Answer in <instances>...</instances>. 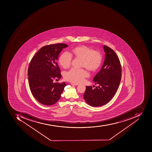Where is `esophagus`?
Wrapping results in <instances>:
<instances>
[{
	"label": "esophagus",
	"instance_id": "1",
	"mask_svg": "<svg viewBox=\"0 0 152 152\" xmlns=\"http://www.w3.org/2000/svg\"><path fill=\"white\" fill-rule=\"evenodd\" d=\"M72 85H75V86H77V85H79V84H77V83H71Z\"/></svg>",
	"mask_w": 152,
	"mask_h": 152
}]
</instances>
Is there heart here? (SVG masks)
<instances>
[{"mask_svg": "<svg viewBox=\"0 0 152 152\" xmlns=\"http://www.w3.org/2000/svg\"><path fill=\"white\" fill-rule=\"evenodd\" d=\"M72 56L77 59H81V67L87 70L95 72L99 68L102 62L103 56L100 52L94 50L93 48L86 45H82L73 48L72 53L67 52L62 53L59 58L60 65L65 69L70 67ZM88 76L86 70L72 68L65 73V80L72 83H79L83 81Z\"/></svg>", "mask_w": 152, "mask_h": 152, "instance_id": "b5f03b06", "label": "heart"}]
</instances>
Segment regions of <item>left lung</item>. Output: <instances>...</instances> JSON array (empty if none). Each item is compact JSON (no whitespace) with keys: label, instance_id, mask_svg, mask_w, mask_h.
<instances>
[{"label":"left lung","instance_id":"left-lung-1","mask_svg":"<svg viewBox=\"0 0 152 152\" xmlns=\"http://www.w3.org/2000/svg\"><path fill=\"white\" fill-rule=\"evenodd\" d=\"M105 57L99 72L93 81L98 86L93 89L87 86L84 99L87 104L93 107L104 105L109 102L115 94L121 80L120 61L115 53L109 47L104 45Z\"/></svg>","mask_w":152,"mask_h":152}]
</instances>
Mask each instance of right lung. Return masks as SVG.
I'll use <instances>...</instances> for the list:
<instances>
[{
    "instance_id": "add662e5",
    "label": "right lung",
    "mask_w": 152,
    "mask_h": 152,
    "mask_svg": "<svg viewBox=\"0 0 152 152\" xmlns=\"http://www.w3.org/2000/svg\"><path fill=\"white\" fill-rule=\"evenodd\" d=\"M68 45L50 44L40 48L33 57L28 66V83L34 97L42 104L51 105L60 99L66 84L53 83L61 79V70L57 60L59 53Z\"/></svg>"
}]
</instances>
